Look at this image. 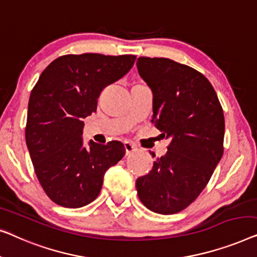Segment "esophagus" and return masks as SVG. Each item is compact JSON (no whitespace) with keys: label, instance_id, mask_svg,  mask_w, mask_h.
I'll return each mask as SVG.
<instances>
[{"label":"esophagus","instance_id":"esophagus-1","mask_svg":"<svg viewBox=\"0 0 257 257\" xmlns=\"http://www.w3.org/2000/svg\"><path fill=\"white\" fill-rule=\"evenodd\" d=\"M124 149H125V155H130V154L135 153V151L137 150V148L130 142H124Z\"/></svg>","mask_w":257,"mask_h":257}]
</instances>
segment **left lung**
Wrapping results in <instances>:
<instances>
[{"instance_id": "obj_1", "label": "left lung", "mask_w": 257, "mask_h": 257, "mask_svg": "<svg viewBox=\"0 0 257 257\" xmlns=\"http://www.w3.org/2000/svg\"><path fill=\"white\" fill-rule=\"evenodd\" d=\"M136 66L153 92L151 122L170 140L164 156L136 180L137 194L150 211L173 214L197 199L221 160L223 111L211 82L194 68L148 57Z\"/></svg>"}]
</instances>
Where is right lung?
<instances>
[{"label": "right lung", "instance_id": "obj_1", "mask_svg": "<svg viewBox=\"0 0 257 257\" xmlns=\"http://www.w3.org/2000/svg\"><path fill=\"white\" fill-rule=\"evenodd\" d=\"M136 56L66 55L43 71L31 91L25 141L35 172L50 199L78 208L99 196L104 173L124 156L111 141L84 146V118L96 111L100 93L133 67Z\"/></svg>", "mask_w": 257, "mask_h": 257}]
</instances>
